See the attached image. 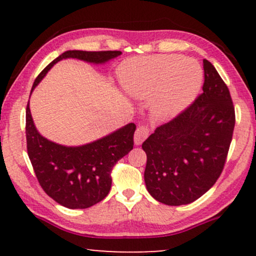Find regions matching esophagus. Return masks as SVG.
<instances>
[{"instance_id":"1","label":"esophagus","mask_w":256,"mask_h":256,"mask_svg":"<svg viewBox=\"0 0 256 256\" xmlns=\"http://www.w3.org/2000/svg\"><path fill=\"white\" fill-rule=\"evenodd\" d=\"M148 135H149V128L146 127V126H140V127L136 129L134 134V143L136 146H140L146 138H148Z\"/></svg>"}]
</instances>
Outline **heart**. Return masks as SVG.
Masks as SVG:
<instances>
[{
    "mask_svg": "<svg viewBox=\"0 0 256 256\" xmlns=\"http://www.w3.org/2000/svg\"><path fill=\"white\" fill-rule=\"evenodd\" d=\"M118 76L132 96L144 100L156 96V116L169 118L194 101L202 82V68L194 59L177 54L146 56L124 62Z\"/></svg>",
    "mask_w": 256,
    "mask_h": 256,
    "instance_id": "heart-1",
    "label": "heart"
}]
</instances>
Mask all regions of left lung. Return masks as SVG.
Instances as JSON below:
<instances>
[{
    "label": "left lung",
    "mask_w": 256,
    "mask_h": 256,
    "mask_svg": "<svg viewBox=\"0 0 256 256\" xmlns=\"http://www.w3.org/2000/svg\"><path fill=\"white\" fill-rule=\"evenodd\" d=\"M202 68V93L142 144L146 190L166 205L190 204L208 192L222 172L232 142L236 113L228 87L208 60Z\"/></svg>",
    "instance_id": "8db88e82"
}]
</instances>
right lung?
Instances as JSON below:
<instances>
[{"mask_svg":"<svg viewBox=\"0 0 256 256\" xmlns=\"http://www.w3.org/2000/svg\"><path fill=\"white\" fill-rule=\"evenodd\" d=\"M121 51H79L62 54L51 62L34 80V90L56 62L66 58L104 64ZM136 126L128 124L112 134L79 146H66L48 141L34 127L26 106V148L40 186L48 197L68 208H87L110 194L112 169L134 146Z\"/></svg>","mask_w":256,"mask_h":256,"instance_id":"right-lung-1","label":"right lung"}]
</instances>
